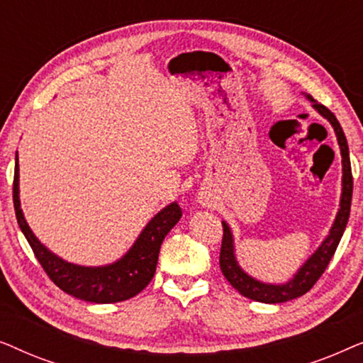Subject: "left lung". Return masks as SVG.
<instances>
[{"instance_id":"obj_1","label":"left lung","mask_w":363,"mask_h":363,"mask_svg":"<svg viewBox=\"0 0 363 363\" xmlns=\"http://www.w3.org/2000/svg\"><path fill=\"white\" fill-rule=\"evenodd\" d=\"M307 99L312 102L317 111L324 116L327 121L334 127L337 140H339L340 147V155H342V200H340V210L337 213V218L334 221V226L329 233V236L325 238L319 250L312 255L309 259L306 261V264L297 271V274L292 277L286 284H264L252 279L251 276H247L245 271L238 266L235 259V251H233V236L230 228L226 223H223V241H221V251H220V267L223 276L226 277L228 282L235 287V289L242 294L247 299L257 301V302H266V304H279V302H287L296 299V297L304 296L306 292H309L319 277L324 274L325 267L329 266V262L334 256V252L339 246L340 238L344 235L347 221H349L350 215V205H352V190H354V178H352V167H350V157H349V145H347L345 133L342 130L339 121H337L334 113L322 104L315 102L311 96Z\"/></svg>"}]
</instances>
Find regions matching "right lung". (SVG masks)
I'll use <instances>...</instances> for the list:
<instances>
[{"label": "right lung", "instance_id": "1", "mask_svg": "<svg viewBox=\"0 0 363 363\" xmlns=\"http://www.w3.org/2000/svg\"><path fill=\"white\" fill-rule=\"evenodd\" d=\"M19 165L18 153L14 163V182H13V201L16 211L18 225L23 235L31 246V250L59 289L69 296L77 297L81 301L96 302V304H108V302L127 301L137 296L148 286L157 269L158 252L168 231L177 225L182 218V208L177 203H172L158 213L155 218L145 226L142 235L138 236L135 245L122 259L102 267H84L62 261L61 257L52 255L48 247H44L38 238L29 230L24 220L21 206H19Z\"/></svg>", "mask_w": 363, "mask_h": 363}]
</instances>
